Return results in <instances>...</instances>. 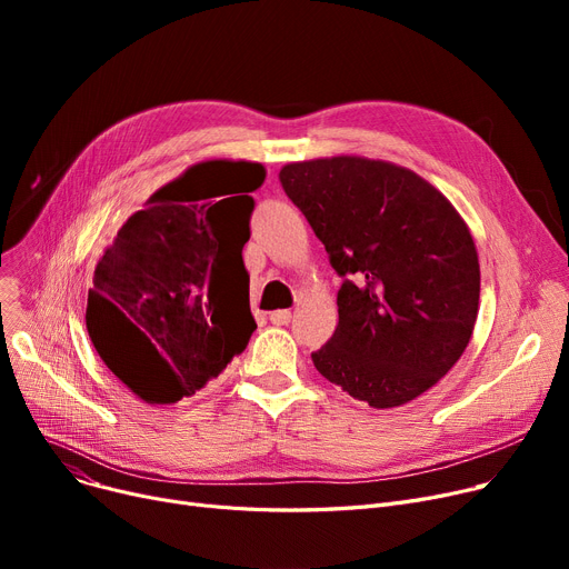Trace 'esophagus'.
I'll return each instance as SVG.
<instances>
[{"instance_id":"obj_1","label":"esophagus","mask_w":569,"mask_h":569,"mask_svg":"<svg viewBox=\"0 0 569 569\" xmlns=\"http://www.w3.org/2000/svg\"><path fill=\"white\" fill-rule=\"evenodd\" d=\"M290 318H292V313L288 309H279V311L269 313V320H272V325H288Z\"/></svg>"}]
</instances>
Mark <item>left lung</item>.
Returning <instances> with one entry per match:
<instances>
[{
    "mask_svg": "<svg viewBox=\"0 0 569 569\" xmlns=\"http://www.w3.org/2000/svg\"><path fill=\"white\" fill-rule=\"evenodd\" d=\"M343 283L339 325L313 367L371 408L403 406L463 355L480 260L455 204L390 161L332 157L279 172Z\"/></svg>",
    "mask_w": 569,
    "mask_h": 569,
    "instance_id": "obj_1",
    "label": "left lung"
}]
</instances>
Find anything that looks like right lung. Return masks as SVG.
Listing matches in <instances>:
<instances>
[{
  "label": "right lung",
  "mask_w": 569,
  "mask_h": 569,
  "mask_svg": "<svg viewBox=\"0 0 569 569\" xmlns=\"http://www.w3.org/2000/svg\"><path fill=\"white\" fill-rule=\"evenodd\" d=\"M262 182L260 163H196L149 196L97 262L89 339L144 403L196 395L247 348L256 320L242 249Z\"/></svg>",
  "instance_id": "add662e5"
}]
</instances>
